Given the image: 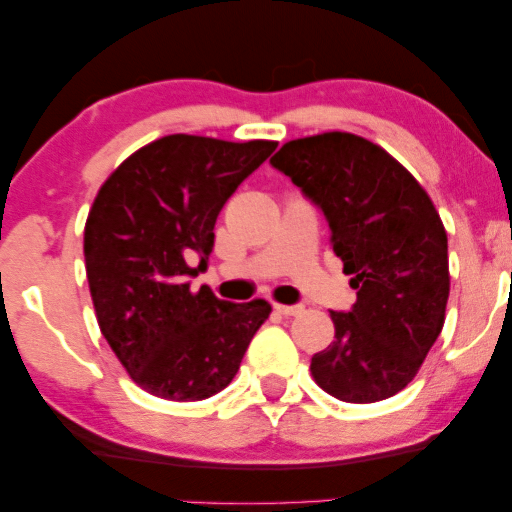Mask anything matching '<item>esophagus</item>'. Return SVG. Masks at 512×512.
<instances>
[{
    "label": "esophagus",
    "instance_id": "1",
    "mask_svg": "<svg viewBox=\"0 0 512 512\" xmlns=\"http://www.w3.org/2000/svg\"><path fill=\"white\" fill-rule=\"evenodd\" d=\"M275 310L284 317H296V314L303 312V305H275Z\"/></svg>",
    "mask_w": 512,
    "mask_h": 512
}]
</instances>
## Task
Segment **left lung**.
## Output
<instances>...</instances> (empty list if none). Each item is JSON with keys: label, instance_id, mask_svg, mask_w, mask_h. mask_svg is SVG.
Returning a JSON list of instances; mask_svg holds the SVG:
<instances>
[{"label": "left lung", "instance_id": "obj_1", "mask_svg": "<svg viewBox=\"0 0 512 512\" xmlns=\"http://www.w3.org/2000/svg\"><path fill=\"white\" fill-rule=\"evenodd\" d=\"M331 228L356 303L333 312L335 340L312 375L345 403H375L408 387L438 340L450 296L447 233L405 167L368 139L324 132L270 158Z\"/></svg>", "mask_w": 512, "mask_h": 512}]
</instances>
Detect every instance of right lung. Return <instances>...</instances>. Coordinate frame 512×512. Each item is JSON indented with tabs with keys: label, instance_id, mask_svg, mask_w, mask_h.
Returning a JSON list of instances; mask_svg holds the SVG:
<instances>
[{
	"label": "right lung",
	"instance_id": "obj_1",
	"mask_svg": "<svg viewBox=\"0 0 512 512\" xmlns=\"http://www.w3.org/2000/svg\"><path fill=\"white\" fill-rule=\"evenodd\" d=\"M277 142L170 135L118 165L83 233L97 324L132 380L167 401L219 394L270 317L265 300L228 303L191 277L207 268L214 223ZM198 257V269L187 261Z\"/></svg>",
	"mask_w": 512,
	"mask_h": 512
}]
</instances>
